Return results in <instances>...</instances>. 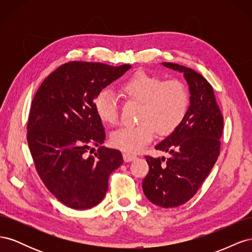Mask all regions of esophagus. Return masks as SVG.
<instances>
[{
  "instance_id": "esophagus-1",
  "label": "esophagus",
  "mask_w": 252,
  "mask_h": 252,
  "mask_svg": "<svg viewBox=\"0 0 252 252\" xmlns=\"http://www.w3.org/2000/svg\"><path fill=\"white\" fill-rule=\"evenodd\" d=\"M123 158L125 162H131L136 158V156H133L130 154H123Z\"/></svg>"
}]
</instances>
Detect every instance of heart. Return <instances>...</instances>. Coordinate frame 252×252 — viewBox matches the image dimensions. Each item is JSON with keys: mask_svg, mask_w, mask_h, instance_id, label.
I'll list each match as a JSON object with an SVG mask.
<instances>
[{"mask_svg": "<svg viewBox=\"0 0 252 252\" xmlns=\"http://www.w3.org/2000/svg\"><path fill=\"white\" fill-rule=\"evenodd\" d=\"M121 94L128 100L142 103L139 125L124 126L113 131L110 143L122 151L135 154L161 134L173 132L184 120L189 107L186 86L177 79L164 80L158 74L136 71L120 86ZM94 107L104 124L117 125L120 119L119 103L110 90L95 94Z\"/></svg>", "mask_w": 252, "mask_h": 252, "instance_id": "heart-1", "label": "heart"}]
</instances>
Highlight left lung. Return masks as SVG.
<instances>
[{"mask_svg": "<svg viewBox=\"0 0 252 252\" xmlns=\"http://www.w3.org/2000/svg\"><path fill=\"white\" fill-rule=\"evenodd\" d=\"M162 64L184 73L190 106L178 128L156 146L168 152L169 158L145 157L149 172L143 180V190L151 203L172 208L191 199L215 166L224 119L212 86L202 74L179 64Z\"/></svg>", "mask_w": 252, "mask_h": 252, "instance_id": "1", "label": "left lung"}]
</instances>
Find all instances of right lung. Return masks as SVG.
I'll list each match as a JSON object with an SVG mask.
<instances>
[{
	"mask_svg": "<svg viewBox=\"0 0 252 252\" xmlns=\"http://www.w3.org/2000/svg\"><path fill=\"white\" fill-rule=\"evenodd\" d=\"M130 68L72 61L51 72L33 97L27 142L35 170L49 191L72 209L100 203L109 175L123 164L120 150L98 147L94 156L87 151L105 140L95 94Z\"/></svg>",
	"mask_w": 252,
	"mask_h": 252,
	"instance_id": "add662e5",
	"label": "right lung"
}]
</instances>
